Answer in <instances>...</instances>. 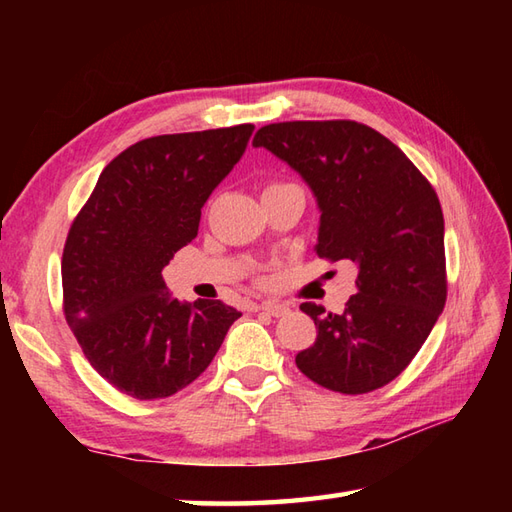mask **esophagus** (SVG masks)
Here are the masks:
<instances>
[{
    "instance_id": "obj_1",
    "label": "esophagus",
    "mask_w": 512,
    "mask_h": 512,
    "mask_svg": "<svg viewBox=\"0 0 512 512\" xmlns=\"http://www.w3.org/2000/svg\"><path fill=\"white\" fill-rule=\"evenodd\" d=\"M259 310L270 314V317H284V314L290 310L286 303H277V301H264L259 303Z\"/></svg>"
}]
</instances>
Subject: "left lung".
<instances>
[{"mask_svg": "<svg viewBox=\"0 0 512 512\" xmlns=\"http://www.w3.org/2000/svg\"><path fill=\"white\" fill-rule=\"evenodd\" d=\"M253 147L284 160L319 206V257L354 262L356 295L341 314L301 303L317 341L297 354L314 383L367 394L418 354L447 301L440 200L413 162L354 121H292L259 129Z\"/></svg>", "mask_w": 512, "mask_h": 512, "instance_id": "obj_1", "label": "left lung"}]
</instances>
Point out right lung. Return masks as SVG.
<instances>
[{
	"instance_id": "obj_1",
	"label": "right lung",
	"mask_w": 512,
	"mask_h": 512,
	"mask_svg": "<svg viewBox=\"0 0 512 512\" xmlns=\"http://www.w3.org/2000/svg\"><path fill=\"white\" fill-rule=\"evenodd\" d=\"M255 125L145 138L103 169L65 239L63 312L90 365L138 400L193 383L242 312L178 301L162 268L198 235L202 206Z\"/></svg>"
}]
</instances>
